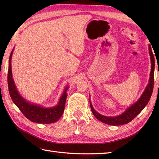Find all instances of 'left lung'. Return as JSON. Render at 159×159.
Listing matches in <instances>:
<instances>
[{"label":"left lung","mask_w":159,"mask_h":159,"mask_svg":"<svg viewBox=\"0 0 159 159\" xmlns=\"http://www.w3.org/2000/svg\"><path fill=\"white\" fill-rule=\"evenodd\" d=\"M149 54L150 56L151 60V72H150V77L149 79V83L148 84L144 92H143L142 95L141 96L139 99L135 103L132 104L128 109L124 111L123 113L117 116L114 117H108L104 116L98 113L97 111L93 109L92 107V102L89 100L91 110L92 111V113L98 120H100L102 122L112 125V126H120V125H124L129 123L130 121L133 120L138 114L141 112L145 107L147 105V104L149 102L151 98L152 93L153 92L154 87V67H155V61H154V57L152 51V47L149 45Z\"/></svg>","instance_id":"1"}]
</instances>
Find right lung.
<instances>
[{"label": "right lung", "instance_id": "obj_1", "mask_svg": "<svg viewBox=\"0 0 159 159\" xmlns=\"http://www.w3.org/2000/svg\"><path fill=\"white\" fill-rule=\"evenodd\" d=\"M13 52V49L10 54L9 59L7 82L9 94L13 103L18 107L24 116L33 122L38 124H51L59 120V118L62 116L64 109H65L68 86L66 87L63 93L60 98L58 104L56 106L47 108L29 102L19 93L15 85L14 80L13 79L11 71V57Z\"/></svg>", "mask_w": 159, "mask_h": 159}]
</instances>
